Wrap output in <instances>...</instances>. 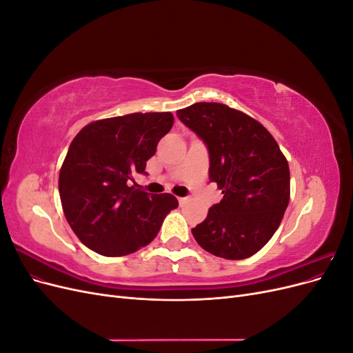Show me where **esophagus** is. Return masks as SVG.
<instances>
[{
    "instance_id": "obj_1",
    "label": "esophagus",
    "mask_w": 353,
    "mask_h": 353,
    "mask_svg": "<svg viewBox=\"0 0 353 353\" xmlns=\"http://www.w3.org/2000/svg\"><path fill=\"white\" fill-rule=\"evenodd\" d=\"M187 201H188V197H178V203H179V206H184Z\"/></svg>"
}]
</instances>
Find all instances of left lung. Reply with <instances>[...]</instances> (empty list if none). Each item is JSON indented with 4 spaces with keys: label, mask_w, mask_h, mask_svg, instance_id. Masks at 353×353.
I'll return each instance as SVG.
<instances>
[{
    "label": "left lung",
    "mask_w": 353,
    "mask_h": 353,
    "mask_svg": "<svg viewBox=\"0 0 353 353\" xmlns=\"http://www.w3.org/2000/svg\"><path fill=\"white\" fill-rule=\"evenodd\" d=\"M176 114L206 143L209 178L223 194L191 232L219 258H250L271 240L290 200L285 156L261 122L227 104L194 103Z\"/></svg>",
    "instance_id": "1"
}]
</instances>
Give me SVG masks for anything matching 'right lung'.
<instances>
[{"label":"right lung","mask_w":353,"mask_h":353,"mask_svg":"<svg viewBox=\"0 0 353 353\" xmlns=\"http://www.w3.org/2000/svg\"><path fill=\"white\" fill-rule=\"evenodd\" d=\"M172 125L170 112L130 113L94 121L73 138L59 193L66 221L88 249L109 258L140 250L178 206L175 196L148 194L134 179L145 174V162Z\"/></svg>","instance_id":"1"}]
</instances>
